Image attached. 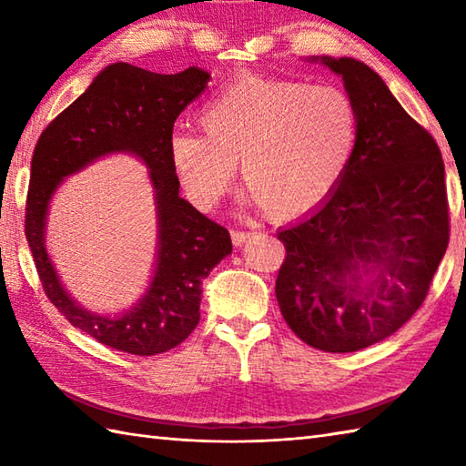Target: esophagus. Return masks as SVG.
Listing matches in <instances>:
<instances>
[{
    "mask_svg": "<svg viewBox=\"0 0 466 466\" xmlns=\"http://www.w3.org/2000/svg\"><path fill=\"white\" fill-rule=\"evenodd\" d=\"M251 237H253V231H243V229L231 231V239H233L235 248H241V245L248 241V239H251Z\"/></svg>",
    "mask_w": 466,
    "mask_h": 466,
    "instance_id": "esophagus-1",
    "label": "esophagus"
}]
</instances>
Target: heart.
Wrapping results in <instances>:
<instances>
[{"label": "heart", "instance_id": "1", "mask_svg": "<svg viewBox=\"0 0 466 466\" xmlns=\"http://www.w3.org/2000/svg\"><path fill=\"white\" fill-rule=\"evenodd\" d=\"M203 131L178 127L170 162L200 208H215L239 160L243 200L292 218L319 207L353 160L359 134L350 96L332 85L241 76L200 107Z\"/></svg>", "mask_w": 466, "mask_h": 466}]
</instances>
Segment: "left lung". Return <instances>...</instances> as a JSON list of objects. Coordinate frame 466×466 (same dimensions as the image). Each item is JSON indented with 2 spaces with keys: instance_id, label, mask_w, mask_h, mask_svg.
I'll use <instances>...</instances> for the list:
<instances>
[{
  "instance_id": "obj_1",
  "label": "left lung",
  "mask_w": 466,
  "mask_h": 466,
  "mask_svg": "<svg viewBox=\"0 0 466 466\" xmlns=\"http://www.w3.org/2000/svg\"><path fill=\"white\" fill-rule=\"evenodd\" d=\"M306 60L342 78L359 134L337 188L278 231L286 259L276 298L306 345L353 353L391 337L424 302L449 248L444 162L371 66Z\"/></svg>"
}]
</instances>
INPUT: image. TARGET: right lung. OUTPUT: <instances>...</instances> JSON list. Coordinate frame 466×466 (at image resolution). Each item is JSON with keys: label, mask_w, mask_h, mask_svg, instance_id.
I'll return each mask as SVG.
<instances>
[{"label": "right lung", "mask_w": 466, "mask_h": 466, "mask_svg": "<svg viewBox=\"0 0 466 466\" xmlns=\"http://www.w3.org/2000/svg\"><path fill=\"white\" fill-rule=\"evenodd\" d=\"M210 81L188 66L157 75L127 63L105 66L75 103L42 131L32 156L25 239L50 302L73 327L131 355H157L187 339L200 319L203 279L233 249L229 231L180 197L170 162L174 121ZM129 153L148 168L157 207V259L145 294L117 315L86 311L69 296L47 256V210L73 173L101 157Z\"/></svg>", "instance_id": "obj_1"}]
</instances>
